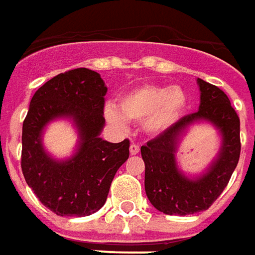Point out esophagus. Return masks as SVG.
<instances>
[{
    "mask_svg": "<svg viewBox=\"0 0 255 255\" xmlns=\"http://www.w3.org/2000/svg\"><path fill=\"white\" fill-rule=\"evenodd\" d=\"M129 149H130L131 155H137V153L140 152V145H137V144H131Z\"/></svg>",
    "mask_w": 255,
    "mask_h": 255,
    "instance_id": "34e87169",
    "label": "esophagus"
}]
</instances>
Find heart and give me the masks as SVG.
<instances>
[{"label": "heart", "instance_id": "1", "mask_svg": "<svg viewBox=\"0 0 255 255\" xmlns=\"http://www.w3.org/2000/svg\"><path fill=\"white\" fill-rule=\"evenodd\" d=\"M187 108V93L180 86L142 85L126 93L119 100V112L124 118L142 122L148 131L159 133L180 119ZM107 118L121 125L124 119L114 108H107Z\"/></svg>", "mask_w": 255, "mask_h": 255}]
</instances>
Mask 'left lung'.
<instances>
[{"instance_id":"left-lung-1","label":"left lung","mask_w":255,"mask_h":255,"mask_svg":"<svg viewBox=\"0 0 255 255\" xmlns=\"http://www.w3.org/2000/svg\"><path fill=\"white\" fill-rule=\"evenodd\" d=\"M199 110L185 115L142 145L145 163V194L151 205L165 214L187 216L207 210L223 194L240 156V121L228 96L216 85L198 78ZM207 120L218 128L223 144L218 159L199 177L189 179L175 162L176 147L189 126Z\"/></svg>"}]
</instances>
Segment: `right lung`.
Instances as JSON below:
<instances>
[{"label": "right lung", "mask_w": 255, "mask_h": 255, "mask_svg": "<svg viewBox=\"0 0 255 255\" xmlns=\"http://www.w3.org/2000/svg\"><path fill=\"white\" fill-rule=\"evenodd\" d=\"M107 86L100 74L75 68L59 74L34 93L21 133V171L39 202L57 216H90L107 200L115 173L129 158V140L100 137ZM56 118L73 119L77 152L56 161L42 145V130Z\"/></svg>", "instance_id": "add662e5"}]
</instances>
